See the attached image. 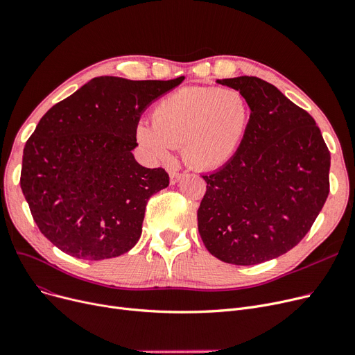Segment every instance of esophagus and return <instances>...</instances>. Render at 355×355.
<instances>
[{"instance_id": "obj_1", "label": "esophagus", "mask_w": 355, "mask_h": 355, "mask_svg": "<svg viewBox=\"0 0 355 355\" xmlns=\"http://www.w3.org/2000/svg\"><path fill=\"white\" fill-rule=\"evenodd\" d=\"M182 173H178L177 169H171V171H169V182L171 184H177L181 178H182Z\"/></svg>"}]
</instances>
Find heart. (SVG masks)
I'll use <instances>...</instances> for the list:
<instances>
[{
	"label": "heart",
	"instance_id": "heart-1",
	"mask_svg": "<svg viewBox=\"0 0 355 355\" xmlns=\"http://www.w3.org/2000/svg\"><path fill=\"white\" fill-rule=\"evenodd\" d=\"M250 105L235 88L186 87L162 98L150 125L137 128V137L158 159H168L181 146L182 158L196 169L225 165L245 135Z\"/></svg>",
	"mask_w": 355,
	"mask_h": 355
}]
</instances>
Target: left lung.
Returning <instances> with one entry per match:
<instances>
[{
    "label": "left lung",
    "instance_id": "8db88e82",
    "mask_svg": "<svg viewBox=\"0 0 355 355\" xmlns=\"http://www.w3.org/2000/svg\"><path fill=\"white\" fill-rule=\"evenodd\" d=\"M218 83L241 91L251 116L235 155L202 175L198 234L220 261L255 266L309 232L329 194L331 153L313 117L272 84L257 76Z\"/></svg>",
    "mask_w": 355,
    "mask_h": 355
}]
</instances>
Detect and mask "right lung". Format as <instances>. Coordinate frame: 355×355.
<instances>
[{"mask_svg":"<svg viewBox=\"0 0 355 355\" xmlns=\"http://www.w3.org/2000/svg\"><path fill=\"white\" fill-rule=\"evenodd\" d=\"M184 81L92 78L48 110L23 150L20 186L56 248L98 261L130 251L148 200L168 187L164 168H145L132 150L141 113Z\"/></svg>","mask_w":355,"mask_h":355,"instance_id":"obj_1","label":"right lung"}]
</instances>
